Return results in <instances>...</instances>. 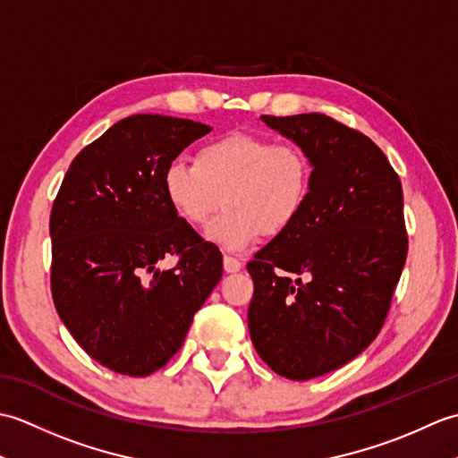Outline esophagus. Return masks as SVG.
Returning <instances> with one entry per match:
<instances>
[{
	"mask_svg": "<svg viewBox=\"0 0 458 458\" xmlns=\"http://www.w3.org/2000/svg\"><path fill=\"white\" fill-rule=\"evenodd\" d=\"M222 261H224V271H226V274H236V271H240L242 266H244L240 259L232 256H224Z\"/></svg>",
	"mask_w": 458,
	"mask_h": 458,
	"instance_id": "1",
	"label": "esophagus"
}]
</instances>
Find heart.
I'll use <instances>...</instances> for the list:
<instances>
[{"instance_id": "b5f03b06", "label": "heart", "mask_w": 458, "mask_h": 458, "mask_svg": "<svg viewBox=\"0 0 458 458\" xmlns=\"http://www.w3.org/2000/svg\"><path fill=\"white\" fill-rule=\"evenodd\" d=\"M313 181L307 153L295 143L267 135L232 131L204 143L194 163L174 159L163 173L171 208L191 226H204L226 197V212L207 238L226 251H240L261 234L279 236L303 214Z\"/></svg>"}]
</instances>
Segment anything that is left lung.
<instances>
[{
	"mask_svg": "<svg viewBox=\"0 0 458 458\" xmlns=\"http://www.w3.org/2000/svg\"><path fill=\"white\" fill-rule=\"evenodd\" d=\"M261 120L313 167L303 214L248 264L251 343L301 382L348 364L382 328L407 258L403 191L372 140L325 114Z\"/></svg>",
	"mask_w": 458,
	"mask_h": 458,
	"instance_id": "left-lung-1",
	"label": "left lung"
}]
</instances>
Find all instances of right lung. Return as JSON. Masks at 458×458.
<instances>
[{
  "label": "right lung",
  "instance_id": "1",
  "mask_svg": "<svg viewBox=\"0 0 458 458\" xmlns=\"http://www.w3.org/2000/svg\"><path fill=\"white\" fill-rule=\"evenodd\" d=\"M212 128L130 115L76 155L51 210L56 313L96 362L148 376L182 346L222 277L220 250L181 220L163 173ZM178 266L161 270L165 257Z\"/></svg>",
  "mask_w": 458,
  "mask_h": 458
}]
</instances>
